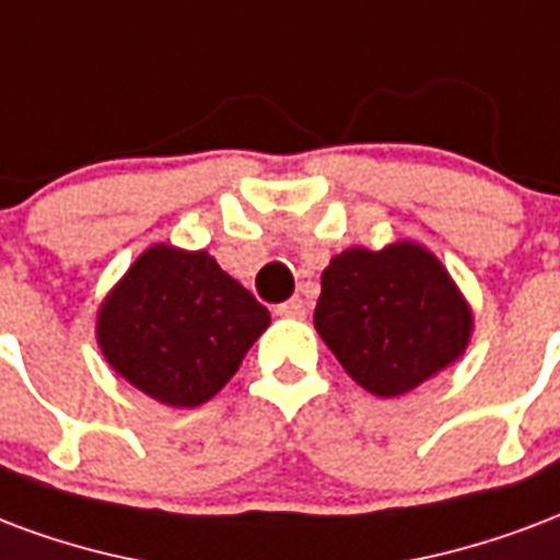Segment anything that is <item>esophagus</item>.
Segmentation results:
<instances>
[{
	"label": "esophagus",
	"mask_w": 560,
	"mask_h": 560,
	"mask_svg": "<svg viewBox=\"0 0 560 560\" xmlns=\"http://www.w3.org/2000/svg\"><path fill=\"white\" fill-rule=\"evenodd\" d=\"M305 312H308V305H305L302 296H293V300L281 302L279 308H276V314H281V317H305Z\"/></svg>",
	"instance_id": "34e87169"
}]
</instances>
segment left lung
I'll return each instance as SVG.
<instances>
[{"instance_id": "obj_1", "label": "left lung", "mask_w": 560, "mask_h": 560, "mask_svg": "<svg viewBox=\"0 0 560 560\" xmlns=\"http://www.w3.org/2000/svg\"><path fill=\"white\" fill-rule=\"evenodd\" d=\"M320 284L314 326L371 395H407L466 350L469 305L416 243L347 248L323 269Z\"/></svg>"}]
</instances>
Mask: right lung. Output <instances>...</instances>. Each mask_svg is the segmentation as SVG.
Returning <instances> with one entry per match:
<instances>
[{"label":"right lung","instance_id":"add662e5","mask_svg":"<svg viewBox=\"0 0 560 560\" xmlns=\"http://www.w3.org/2000/svg\"><path fill=\"white\" fill-rule=\"evenodd\" d=\"M269 312L207 252L153 246L103 302L97 341L136 388L198 407L237 374Z\"/></svg>","mask_w":560,"mask_h":560}]
</instances>
